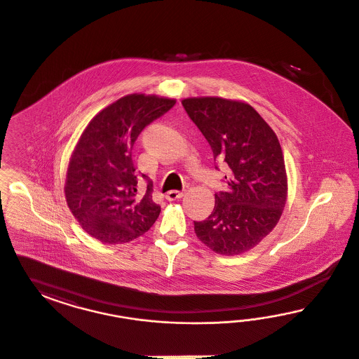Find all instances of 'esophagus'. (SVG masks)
Segmentation results:
<instances>
[{
	"label": "esophagus",
	"instance_id": "34e87169",
	"mask_svg": "<svg viewBox=\"0 0 359 359\" xmlns=\"http://www.w3.org/2000/svg\"><path fill=\"white\" fill-rule=\"evenodd\" d=\"M184 191H170V192H167L165 198H167L168 201H174V200L182 198V197L184 196Z\"/></svg>",
	"mask_w": 359,
	"mask_h": 359
}]
</instances>
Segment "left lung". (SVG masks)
Wrapping results in <instances>:
<instances>
[{
    "label": "left lung",
    "instance_id": "8db88e82",
    "mask_svg": "<svg viewBox=\"0 0 359 359\" xmlns=\"http://www.w3.org/2000/svg\"><path fill=\"white\" fill-rule=\"evenodd\" d=\"M185 111L205 137L215 161L228 164V189L215 195L210 216L196 222L197 238L221 255L255 248L276 226L288 195L279 140L250 104L188 97Z\"/></svg>",
    "mask_w": 359,
    "mask_h": 359
}]
</instances>
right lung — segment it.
<instances>
[{
    "mask_svg": "<svg viewBox=\"0 0 359 359\" xmlns=\"http://www.w3.org/2000/svg\"><path fill=\"white\" fill-rule=\"evenodd\" d=\"M175 104V98L126 95L98 111L80 135L67 170L65 200L93 238L109 245L130 242L159 217L152 182L137 171L131 152L141 131ZM140 175L148 182L143 196L136 189Z\"/></svg>",
    "mask_w": 359,
    "mask_h": 359,
    "instance_id": "obj_1",
    "label": "right lung"
}]
</instances>
